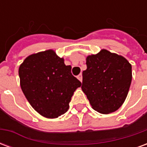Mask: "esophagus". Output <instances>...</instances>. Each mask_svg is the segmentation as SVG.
Masks as SVG:
<instances>
[{"instance_id":"34e87169","label":"esophagus","mask_w":147,"mask_h":147,"mask_svg":"<svg viewBox=\"0 0 147 147\" xmlns=\"http://www.w3.org/2000/svg\"><path fill=\"white\" fill-rule=\"evenodd\" d=\"M77 78H78V80H80V82H82V80H83V76H82V74H80V75L77 76Z\"/></svg>"}]
</instances>
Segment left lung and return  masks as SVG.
<instances>
[{
	"mask_svg": "<svg viewBox=\"0 0 147 147\" xmlns=\"http://www.w3.org/2000/svg\"><path fill=\"white\" fill-rule=\"evenodd\" d=\"M82 90L92 108L102 114L113 113L125 101L132 79L131 65L127 59L102 49L86 59Z\"/></svg>",
	"mask_w": 147,
	"mask_h": 147,
	"instance_id": "left-lung-1",
	"label": "left lung"
}]
</instances>
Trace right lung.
<instances>
[{
	"label": "right lung",
	"instance_id": "right-lung-1",
	"mask_svg": "<svg viewBox=\"0 0 147 147\" xmlns=\"http://www.w3.org/2000/svg\"><path fill=\"white\" fill-rule=\"evenodd\" d=\"M53 49L28 56L19 67L22 91L34 110L46 118L66 113L81 82Z\"/></svg>",
	"mask_w": 147,
	"mask_h": 147
}]
</instances>
